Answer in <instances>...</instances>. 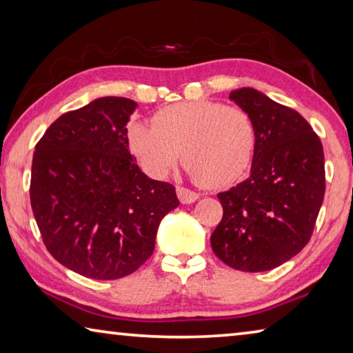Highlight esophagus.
<instances>
[{"label": "esophagus", "instance_id": "esophagus-1", "mask_svg": "<svg viewBox=\"0 0 353 353\" xmlns=\"http://www.w3.org/2000/svg\"><path fill=\"white\" fill-rule=\"evenodd\" d=\"M177 198L182 202V204H191V202L199 199V194L193 190H188L185 187H177Z\"/></svg>", "mask_w": 353, "mask_h": 353}]
</instances>
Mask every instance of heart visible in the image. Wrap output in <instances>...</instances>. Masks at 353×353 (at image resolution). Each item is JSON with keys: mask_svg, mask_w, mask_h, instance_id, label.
<instances>
[{"mask_svg": "<svg viewBox=\"0 0 353 353\" xmlns=\"http://www.w3.org/2000/svg\"><path fill=\"white\" fill-rule=\"evenodd\" d=\"M256 145L254 119L236 105L191 101L155 113L154 126L134 123L129 146L148 174L163 177L182 162L201 185L223 187L243 176Z\"/></svg>", "mask_w": 353, "mask_h": 353, "instance_id": "b5f03b06", "label": "heart"}]
</instances>
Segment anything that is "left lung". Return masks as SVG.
Returning a JSON list of instances; mask_svg holds the SVG:
<instances>
[{"mask_svg": "<svg viewBox=\"0 0 353 353\" xmlns=\"http://www.w3.org/2000/svg\"><path fill=\"white\" fill-rule=\"evenodd\" d=\"M254 119L256 145L246 181L218 194L223 219L214 255L244 272L270 271L307 246L324 201V149L301 113L255 88L229 97Z\"/></svg>", "mask_w": 353, "mask_h": 353, "instance_id": "8db88e82", "label": "left lung"}]
</instances>
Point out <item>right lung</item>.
<instances>
[{
	"mask_svg": "<svg viewBox=\"0 0 353 353\" xmlns=\"http://www.w3.org/2000/svg\"><path fill=\"white\" fill-rule=\"evenodd\" d=\"M137 109L105 97L59 117L35 145L31 207L54 259L83 277L115 280L154 252L160 221L179 205L174 185L149 179L129 152Z\"/></svg>",
	"mask_w": 353,
	"mask_h": 353,
	"instance_id": "right-lung-1",
	"label": "right lung"
}]
</instances>
